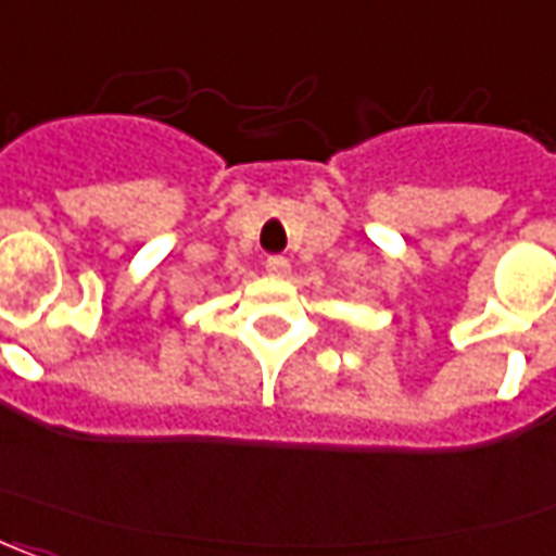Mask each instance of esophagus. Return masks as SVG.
<instances>
[{"instance_id":"esophagus-1","label":"esophagus","mask_w":556,"mask_h":556,"mask_svg":"<svg viewBox=\"0 0 556 556\" xmlns=\"http://www.w3.org/2000/svg\"><path fill=\"white\" fill-rule=\"evenodd\" d=\"M265 270L270 274V277H289V258L286 256H267L265 258Z\"/></svg>"}]
</instances>
